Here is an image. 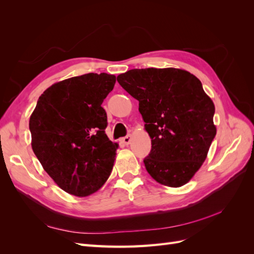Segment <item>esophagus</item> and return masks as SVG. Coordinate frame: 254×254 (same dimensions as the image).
<instances>
[{"label": "esophagus", "instance_id": "esophagus-1", "mask_svg": "<svg viewBox=\"0 0 254 254\" xmlns=\"http://www.w3.org/2000/svg\"><path fill=\"white\" fill-rule=\"evenodd\" d=\"M131 140H132V136L131 135H126L125 137H123L122 139V142L124 143L125 145H128V144H130V142H131Z\"/></svg>", "mask_w": 254, "mask_h": 254}]
</instances>
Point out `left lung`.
I'll return each mask as SVG.
<instances>
[{
    "instance_id": "8db88e82",
    "label": "left lung",
    "mask_w": 254,
    "mask_h": 254,
    "mask_svg": "<svg viewBox=\"0 0 254 254\" xmlns=\"http://www.w3.org/2000/svg\"><path fill=\"white\" fill-rule=\"evenodd\" d=\"M118 81L139 101L151 150L146 171L170 188L187 184L203 164L216 135L215 106L195 75L175 67L133 68Z\"/></svg>"
}]
</instances>
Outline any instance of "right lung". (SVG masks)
<instances>
[{
  "label": "right lung",
  "instance_id": "right-lung-1",
  "mask_svg": "<svg viewBox=\"0 0 254 254\" xmlns=\"http://www.w3.org/2000/svg\"><path fill=\"white\" fill-rule=\"evenodd\" d=\"M117 77L89 73L52 84L29 118L32 148L57 186L86 197L109 178L119 147L105 133L107 114L101 106Z\"/></svg>",
  "mask_w": 254,
  "mask_h": 254
}]
</instances>
